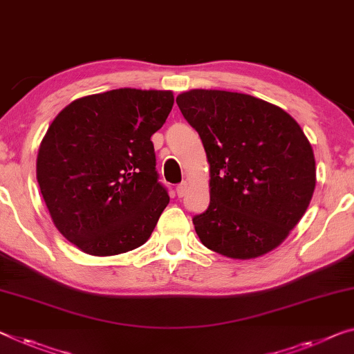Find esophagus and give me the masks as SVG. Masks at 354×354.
<instances>
[{
    "mask_svg": "<svg viewBox=\"0 0 354 354\" xmlns=\"http://www.w3.org/2000/svg\"><path fill=\"white\" fill-rule=\"evenodd\" d=\"M186 192H187V184H186V183L178 184V186H176V194H178V197H179V198L184 197V195H186Z\"/></svg>",
    "mask_w": 354,
    "mask_h": 354,
    "instance_id": "esophagus-1",
    "label": "esophagus"
}]
</instances>
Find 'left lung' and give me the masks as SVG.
<instances>
[{"label": "left lung", "instance_id": "8db88e82", "mask_svg": "<svg viewBox=\"0 0 354 354\" xmlns=\"http://www.w3.org/2000/svg\"><path fill=\"white\" fill-rule=\"evenodd\" d=\"M209 163V205L192 223L208 250L252 259L286 239L316 184L312 145L286 111L246 93L178 95Z\"/></svg>", "mask_w": 354, "mask_h": 354}]
</instances>
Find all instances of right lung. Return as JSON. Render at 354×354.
<instances>
[{
  "instance_id": "add662e5",
  "label": "right lung",
  "mask_w": 354,
  "mask_h": 354,
  "mask_svg": "<svg viewBox=\"0 0 354 354\" xmlns=\"http://www.w3.org/2000/svg\"><path fill=\"white\" fill-rule=\"evenodd\" d=\"M170 91L115 88L75 100L42 140L36 178L55 227L92 256L146 243L170 202L151 136L173 108Z\"/></svg>"
}]
</instances>
